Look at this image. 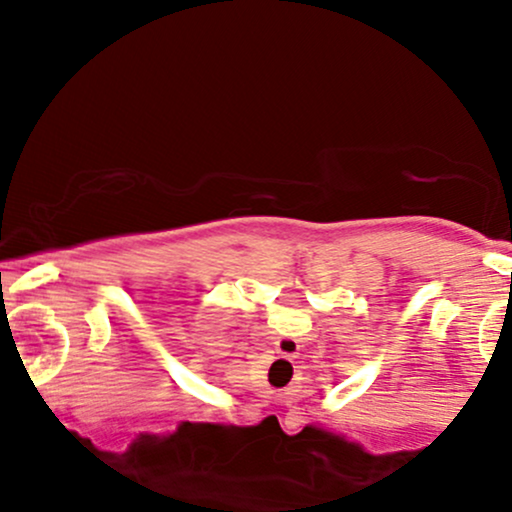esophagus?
<instances>
[{
  "label": "esophagus",
  "mask_w": 512,
  "mask_h": 512,
  "mask_svg": "<svg viewBox=\"0 0 512 512\" xmlns=\"http://www.w3.org/2000/svg\"><path fill=\"white\" fill-rule=\"evenodd\" d=\"M274 349H276V354H281L286 358H296L298 351H301V344H298V339H293V337H279L274 342Z\"/></svg>",
  "instance_id": "obj_1"
}]
</instances>
